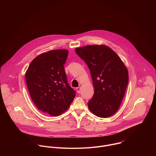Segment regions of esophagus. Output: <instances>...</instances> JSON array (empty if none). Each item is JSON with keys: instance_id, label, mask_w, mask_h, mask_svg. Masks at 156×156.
I'll use <instances>...</instances> for the list:
<instances>
[{"instance_id": "obj_1", "label": "esophagus", "mask_w": 156, "mask_h": 156, "mask_svg": "<svg viewBox=\"0 0 156 156\" xmlns=\"http://www.w3.org/2000/svg\"><path fill=\"white\" fill-rule=\"evenodd\" d=\"M76 91H77V93H80V90H81V87H76Z\"/></svg>"}]
</instances>
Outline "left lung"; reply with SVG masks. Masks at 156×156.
I'll return each mask as SVG.
<instances>
[{
    "label": "left lung",
    "mask_w": 156,
    "mask_h": 156,
    "mask_svg": "<svg viewBox=\"0 0 156 156\" xmlns=\"http://www.w3.org/2000/svg\"><path fill=\"white\" fill-rule=\"evenodd\" d=\"M76 54L90 70L94 93L87 102L91 112L101 118L118 110L128 83V70L118 55L104 45L78 48Z\"/></svg>",
    "instance_id": "1"
}]
</instances>
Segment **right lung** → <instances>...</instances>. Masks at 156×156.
<instances>
[{
	"instance_id": "1",
	"label": "right lung",
	"mask_w": 156,
	"mask_h": 156,
	"mask_svg": "<svg viewBox=\"0 0 156 156\" xmlns=\"http://www.w3.org/2000/svg\"><path fill=\"white\" fill-rule=\"evenodd\" d=\"M68 54L65 49L41 54L31 62L26 72L31 99L36 107L46 114L60 115L67 110L76 96L64 70Z\"/></svg>"
}]
</instances>
